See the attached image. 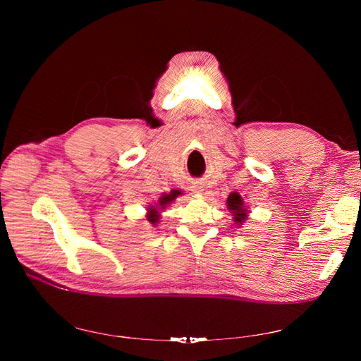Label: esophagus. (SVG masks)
I'll use <instances>...</instances> for the list:
<instances>
[{
	"instance_id": "esophagus-1",
	"label": "esophagus",
	"mask_w": 361,
	"mask_h": 361,
	"mask_svg": "<svg viewBox=\"0 0 361 361\" xmlns=\"http://www.w3.org/2000/svg\"><path fill=\"white\" fill-rule=\"evenodd\" d=\"M194 192L202 194V192H203V187H202V185H194Z\"/></svg>"
}]
</instances>
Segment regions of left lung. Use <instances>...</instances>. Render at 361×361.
<instances>
[{
    "mask_svg": "<svg viewBox=\"0 0 361 361\" xmlns=\"http://www.w3.org/2000/svg\"><path fill=\"white\" fill-rule=\"evenodd\" d=\"M226 206H227V209L231 211V214L233 215V224L236 227H241L248 218L247 206H245L244 199L241 197V194L239 192L228 194V197L226 200Z\"/></svg>",
    "mask_w": 361,
    "mask_h": 361,
    "instance_id": "left-lung-1",
    "label": "left lung"
}]
</instances>
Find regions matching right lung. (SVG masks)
<instances>
[{
	"instance_id": "add662e5",
	"label": "right lung",
	"mask_w": 361,
	"mask_h": 361,
	"mask_svg": "<svg viewBox=\"0 0 361 361\" xmlns=\"http://www.w3.org/2000/svg\"><path fill=\"white\" fill-rule=\"evenodd\" d=\"M179 195H182V191H179V190H171L170 192H162V195L158 199V202H155L154 204H150L147 207L146 220L155 227L159 223L161 212L166 209L167 206H170L174 200H176Z\"/></svg>"
}]
</instances>
